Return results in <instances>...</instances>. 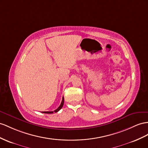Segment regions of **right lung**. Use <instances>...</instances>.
<instances>
[{"instance_id": "obj_1", "label": "right lung", "mask_w": 148, "mask_h": 148, "mask_svg": "<svg viewBox=\"0 0 148 148\" xmlns=\"http://www.w3.org/2000/svg\"><path fill=\"white\" fill-rule=\"evenodd\" d=\"M64 97H62V102H61V103H60V105L59 106V107L57 109H56L55 111H44V112H42V113H45V114H52L53 112H58L60 109H61L62 108V106H63V105H64Z\"/></svg>"}]
</instances>
